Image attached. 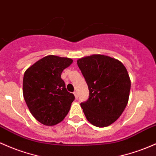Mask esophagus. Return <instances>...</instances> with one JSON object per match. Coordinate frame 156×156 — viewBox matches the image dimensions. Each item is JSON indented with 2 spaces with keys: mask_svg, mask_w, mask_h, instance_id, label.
I'll use <instances>...</instances> for the list:
<instances>
[{
  "mask_svg": "<svg viewBox=\"0 0 156 156\" xmlns=\"http://www.w3.org/2000/svg\"><path fill=\"white\" fill-rule=\"evenodd\" d=\"M73 93H74V95H75V98H78V92H77L76 91H75L74 92H73Z\"/></svg>",
  "mask_w": 156,
  "mask_h": 156,
  "instance_id": "34e87169",
  "label": "esophagus"
}]
</instances>
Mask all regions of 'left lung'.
Here are the masks:
<instances>
[{"label": "left lung", "instance_id": "1", "mask_svg": "<svg viewBox=\"0 0 156 156\" xmlns=\"http://www.w3.org/2000/svg\"><path fill=\"white\" fill-rule=\"evenodd\" d=\"M88 85L90 97L81 104L87 121L98 127L114 123L127 105L131 81L124 64L103 55L77 61Z\"/></svg>", "mask_w": 156, "mask_h": 156}]
</instances>
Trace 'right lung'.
<instances>
[{"label": "right lung", "mask_w": 156, "mask_h": 156, "mask_svg": "<svg viewBox=\"0 0 156 156\" xmlns=\"http://www.w3.org/2000/svg\"><path fill=\"white\" fill-rule=\"evenodd\" d=\"M69 58L47 55L30 66L23 79V95L31 114L46 126L61 122L75 99L61 78L63 70L70 66Z\"/></svg>", "instance_id": "obj_1"}]
</instances>
